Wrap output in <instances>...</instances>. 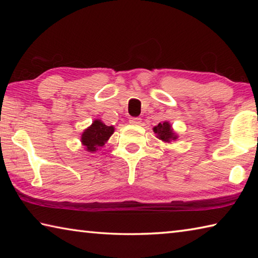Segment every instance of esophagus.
<instances>
[{"label": "esophagus", "instance_id": "obj_1", "mask_svg": "<svg viewBox=\"0 0 258 258\" xmlns=\"http://www.w3.org/2000/svg\"><path fill=\"white\" fill-rule=\"evenodd\" d=\"M130 123L133 125H139V124H141V118H139V117H131Z\"/></svg>", "mask_w": 258, "mask_h": 258}]
</instances>
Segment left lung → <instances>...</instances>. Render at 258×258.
Instances as JSON below:
<instances>
[{"label":"left lung","instance_id":"1","mask_svg":"<svg viewBox=\"0 0 258 258\" xmlns=\"http://www.w3.org/2000/svg\"><path fill=\"white\" fill-rule=\"evenodd\" d=\"M154 132L157 134V138L165 143L175 141L177 139L176 133L174 132L168 121H164V123H159L158 125L155 126Z\"/></svg>","mask_w":258,"mask_h":258}]
</instances>
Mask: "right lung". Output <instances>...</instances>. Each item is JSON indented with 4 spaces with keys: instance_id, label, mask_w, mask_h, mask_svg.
I'll return each mask as SVG.
<instances>
[{
    "instance_id": "add662e5",
    "label": "right lung",
    "mask_w": 258,
    "mask_h": 258,
    "mask_svg": "<svg viewBox=\"0 0 258 258\" xmlns=\"http://www.w3.org/2000/svg\"><path fill=\"white\" fill-rule=\"evenodd\" d=\"M113 131H115L113 126H107L100 119H95L92 125L83 132L81 142L87 151L94 152L104 146V143L112 135Z\"/></svg>"
}]
</instances>
